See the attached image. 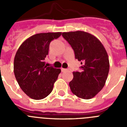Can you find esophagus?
<instances>
[{"label": "esophagus", "mask_w": 127, "mask_h": 127, "mask_svg": "<svg viewBox=\"0 0 127 127\" xmlns=\"http://www.w3.org/2000/svg\"><path fill=\"white\" fill-rule=\"evenodd\" d=\"M61 70H62V72H65V71H67V69H64V68H62L61 69Z\"/></svg>", "instance_id": "obj_1"}]
</instances>
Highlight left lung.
Listing matches in <instances>:
<instances>
[{
	"label": "left lung",
	"mask_w": 127,
	"mask_h": 127,
	"mask_svg": "<svg viewBox=\"0 0 127 127\" xmlns=\"http://www.w3.org/2000/svg\"><path fill=\"white\" fill-rule=\"evenodd\" d=\"M63 37L73 49L81 62V71L73 72L69 83L72 92L83 99H90L104 86L109 70L108 55L101 42L84 31L64 32Z\"/></svg>",
	"instance_id": "obj_1"
}]
</instances>
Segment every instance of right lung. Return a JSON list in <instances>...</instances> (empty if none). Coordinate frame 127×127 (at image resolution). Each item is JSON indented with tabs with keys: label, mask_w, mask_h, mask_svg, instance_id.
Instances as JSON below:
<instances>
[{
	"label": "right lung",
	"mask_w": 127,
	"mask_h": 127,
	"mask_svg": "<svg viewBox=\"0 0 127 127\" xmlns=\"http://www.w3.org/2000/svg\"><path fill=\"white\" fill-rule=\"evenodd\" d=\"M61 35L62 32L33 35L26 39L16 53L14 76L21 89L31 98L42 99L52 92L61 70L47 67L44 60L51 41Z\"/></svg>",
	"instance_id": "right-lung-1"
}]
</instances>
